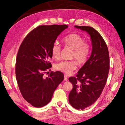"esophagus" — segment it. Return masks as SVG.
<instances>
[{"mask_svg": "<svg viewBox=\"0 0 125 125\" xmlns=\"http://www.w3.org/2000/svg\"><path fill=\"white\" fill-rule=\"evenodd\" d=\"M64 80L65 81H67V76L66 75H64Z\"/></svg>", "mask_w": 125, "mask_h": 125, "instance_id": "1", "label": "esophagus"}]
</instances>
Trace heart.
<instances>
[{
	"mask_svg": "<svg viewBox=\"0 0 125 125\" xmlns=\"http://www.w3.org/2000/svg\"><path fill=\"white\" fill-rule=\"evenodd\" d=\"M65 47L73 49L71 59H75L80 64H84L88 59L91 52V45L88 42L84 41L83 37L80 34L71 33L62 39ZM61 47L57 42H54L51 47L52 56L56 59L60 58ZM77 61L76 60L61 61L55 65L57 70L65 73L69 74L77 68Z\"/></svg>",
	"mask_w": 125,
	"mask_h": 125,
	"instance_id": "b5f03b06",
	"label": "heart"
}]
</instances>
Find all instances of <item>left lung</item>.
I'll return each mask as SVG.
<instances>
[{"label":"left lung","mask_w":125,"mask_h":125,"mask_svg":"<svg viewBox=\"0 0 125 125\" xmlns=\"http://www.w3.org/2000/svg\"><path fill=\"white\" fill-rule=\"evenodd\" d=\"M75 27L88 32L92 43L88 60L76 77L69 79L73 86L69 95L70 104L77 110H83L92 105L101 94L108 78L110 60L106 44L97 30L89 26Z\"/></svg>","instance_id":"8db88e82"}]
</instances>
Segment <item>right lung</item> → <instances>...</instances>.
Listing matches in <instances>:
<instances>
[{
  "label": "right lung",
  "mask_w": 125,
  "mask_h": 125,
  "mask_svg": "<svg viewBox=\"0 0 125 125\" xmlns=\"http://www.w3.org/2000/svg\"><path fill=\"white\" fill-rule=\"evenodd\" d=\"M68 27L66 25H41L32 30L18 50L15 65L20 91L26 101L36 108L49 103L57 87L64 80L60 71L44 74L52 67L51 47L57 37Z\"/></svg>",
  "instance_id": "obj_1"
}]
</instances>
